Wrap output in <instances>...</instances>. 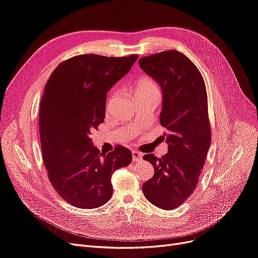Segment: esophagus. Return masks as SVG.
Wrapping results in <instances>:
<instances>
[{
  "label": "esophagus",
  "mask_w": 258,
  "mask_h": 258,
  "mask_svg": "<svg viewBox=\"0 0 258 258\" xmlns=\"http://www.w3.org/2000/svg\"><path fill=\"white\" fill-rule=\"evenodd\" d=\"M132 156H133V160L134 161H140L142 159V153H140V152H137V151H133Z\"/></svg>",
  "instance_id": "1"
}]
</instances>
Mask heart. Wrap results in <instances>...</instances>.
<instances>
[{
  "label": "heart",
  "mask_w": 258,
  "mask_h": 258,
  "mask_svg": "<svg viewBox=\"0 0 258 258\" xmlns=\"http://www.w3.org/2000/svg\"><path fill=\"white\" fill-rule=\"evenodd\" d=\"M139 93H157L159 94L158 85L149 78L140 79L135 86V94Z\"/></svg>",
  "instance_id": "1"
}]
</instances>
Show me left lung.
<instances>
[{
	"label": "left lung",
	"instance_id": "1",
	"mask_svg": "<svg viewBox=\"0 0 258 258\" xmlns=\"http://www.w3.org/2000/svg\"><path fill=\"white\" fill-rule=\"evenodd\" d=\"M139 66L161 88L159 121L168 144L161 158L144 156L154 175L142 191L152 204L170 211L192 195L211 146L206 88L196 64L178 51L141 57Z\"/></svg>",
	"mask_w": 258,
	"mask_h": 258
}]
</instances>
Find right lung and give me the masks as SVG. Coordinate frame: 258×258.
<instances>
[{
  "instance_id": "add662e5",
  "label": "right lung",
  "mask_w": 258,
  "mask_h": 258,
  "mask_svg": "<svg viewBox=\"0 0 258 258\" xmlns=\"http://www.w3.org/2000/svg\"><path fill=\"white\" fill-rule=\"evenodd\" d=\"M137 58L74 56L57 66L45 85L39 112L42 159L52 186L72 206L91 209L109 201L111 174L131 164L125 147L100 153L90 132L104 121L107 92Z\"/></svg>"
}]
</instances>
